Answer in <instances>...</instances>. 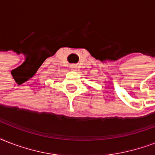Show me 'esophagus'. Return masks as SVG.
I'll return each mask as SVG.
<instances>
[{"instance_id": "esophagus-1", "label": "esophagus", "mask_w": 155, "mask_h": 155, "mask_svg": "<svg viewBox=\"0 0 155 155\" xmlns=\"http://www.w3.org/2000/svg\"><path fill=\"white\" fill-rule=\"evenodd\" d=\"M77 68V66L75 65V64H72V65H71V70H75Z\"/></svg>"}]
</instances>
